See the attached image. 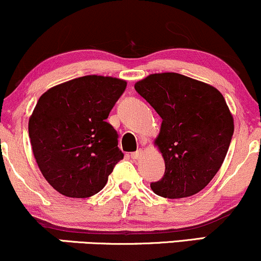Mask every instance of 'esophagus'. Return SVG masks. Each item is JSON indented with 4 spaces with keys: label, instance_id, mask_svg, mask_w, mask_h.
Masks as SVG:
<instances>
[{
    "label": "esophagus",
    "instance_id": "1",
    "mask_svg": "<svg viewBox=\"0 0 261 261\" xmlns=\"http://www.w3.org/2000/svg\"><path fill=\"white\" fill-rule=\"evenodd\" d=\"M141 154H142V151H141V149H137L136 152H133V153H131V158H133V160H139Z\"/></svg>",
    "mask_w": 261,
    "mask_h": 261
}]
</instances>
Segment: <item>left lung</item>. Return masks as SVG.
<instances>
[{
    "instance_id": "1",
    "label": "left lung",
    "mask_w": 261,
    "mask_h": 261,
    "mask_svg": "<svg viewBox=\"0 0 261 261\" xmlns=\"http://www.w3.org/2000/svg\"><path fill=\"white\" fill-rule=\"evenodd\" d=\"M135 89L162 118L155 143L166 163L151 182L157 195L191 196L202 190L222 166L234 125L223 95L215 87L179 73H154Z\"/></svg>"
}]
</instances>
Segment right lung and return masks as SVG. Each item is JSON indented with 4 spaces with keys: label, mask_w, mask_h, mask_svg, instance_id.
I'll use <instances>...</instances> for the list:
<instances>
[{
    "label": "right lung",
    "mask_w": 261,
    "mask_h": 261,
    "mask_svg": "<svg viewBox=\"0 0 261 261\" xmlns=\"http://www.w3.org/2000/svg\"><path fill=\"white\" fill-rule=\"evenodd\" d=\"M125 89V81L94 74L53 87L39 98L29 137L39 169L60 194L83 199L99 193L124 158L107 119Z\"/></svg>",
    "instance_id": "right-lung-1"
}]
</instances>
